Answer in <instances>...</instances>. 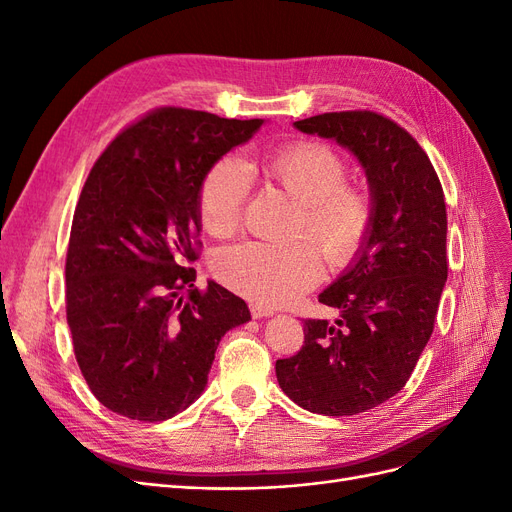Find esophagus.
<instances>
[{
	"mask_svg": "<svg viewBox=\"0 0 512 512\" xmlns=\"http://www.w3.org/2000/svg\"><path fill=\"white\" fill-rule=\"evenodd\" d=\"M250 313H252V317H269V315H273V309L271 307H264V305H258V303H252L250 305Z\"/></svg>",
	"mask_w": 512,
	"mask_h": 512,
	"instance_id": "obj_1",
	"label": "esophagus"
}]
</instances>
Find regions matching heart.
<instances>
[{"instance_id": "heart-1", "label": "heart", "mask_w": 512, "mask_h": 512, "mask_svg": "<svg viewBox=\"0 0 512 512\" xmlns=\"http://www.w3.org/2000/svg\"><path fill=\"white\" fill-rule=\"evenodd\" d=\"M260 169L296 201L290 226L294 241L231 245L214 256L211 269L233 292L258 305L281 307L320 281V253L332 269H347L364 256L375 233L377 203L366 188L347 182V158L317 139H296L267 152ZM250 188V175L235 156H222L207 169L197 205L209 235L228 237L237 231Z\"/></svg>"}]
</instances>
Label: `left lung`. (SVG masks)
Wrapping results in <instances>:
<instances>
[{
  "mask_svg": "<svg viewBox=\"0 0 512 512\" xmlns=\"http://www.w3.org/2000/svg\"><path fill=\"white\" fill-rule=\"evenodd\" d=\"M294 125L360 158L377 224L364 256L320 294L337 320H305L303 347L277 360L275 375L298 407L358 415L402 390L432 337L449 271L445 192L417 139L383 114L326 112Z\"/></svg>",
  "mask_w": 512,
  "mask_h": 512,
  "instance_id": "obj_1",
  "label": "left lung"
}]
</instances>
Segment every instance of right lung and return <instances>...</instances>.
Wrapping results in <instances>:
<instances>
[{"label":"right lung","instance_id":"right-lung-1","mask_svg":"<svg viewBox=\"0 0 512 512\" xmlns=\"http://www.w3.org/2000/svg\"><path fill=\"white\" fill-rule=\"evenodd\" d=\"M262 120L156 108L101 152L74 211L65 309L95 398L137 421H163L205 390L224 334L250 320L239 296L188 264L199 258V186Z\"/></svg>","mask_w":512,"mask_h":512}]
</instances>
